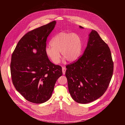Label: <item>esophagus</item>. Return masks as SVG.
<instances>
[{
  "instance_id": "obj_1",
  "label": "esophagus",
  "mask_w": 125,
  "mask_h": 125,
  "mask_svg": "<svg viewBox=\"0 0 125 125\" xmlns=\"http://www.w3.org/2000/svg\"><path fill=\"white\" fill-rule=\"evenodd\" d=\"M62 72H63V75H64V74H65V71H66V68H65V67H62Z\"/></svg>"
}]
</instances>
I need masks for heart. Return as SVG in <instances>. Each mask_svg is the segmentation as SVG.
<instances>
[{"label": "heart", "mask_w": 125, "mask_h": 125, "mask_svg": "<svg viewBox=\"0 0 125 125\" xmlns=\"http://www.w3.org/2000/svg\"><path fill=\"white\" fill-rule=\"evenodd\" d=\"M51 44L46 48V53L55 64L59 63L60 52L64 60L69 62L78 60L82 52V39L76 33L61 32L53 38Z\"/></svg>", "instance_id": "obj_1"}]
</instances>
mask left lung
<instances>
[{"label":"left lung","instance_id":"1","mask_svg":"<svg viewBox=\"0 0 125 125\" xmlns=\"http://www.w3.org/2000/svg\"><path fill=\"white\" fill-rule=\"evenodd\" d=\"M66 68L68 89L74 100L80 104L93 102L104 94L113 75L110 48L98 32L92 30L82 56Z\"/></svg>","mask_w":125,"mask_h":125}]
</instances>
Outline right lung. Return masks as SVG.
Returning a JSON list of instances; mask_svg holds the SVG:
<instances>
[{
  "label": "right lung",
  "mask_w": 125,
  "mask_h": 125,
  "mask_svg": "<svg viewBox=\"0 0 125 125\" xmlns=\"http://www.w3.org/2000/svg\"><path fill=\"white\" fill-rule=\"evenodd\" d=\"M56 23L53 21L25 34L12 55V82L16 90L31 102L48 101L62 75L61 67L49 61L45 51L47 39Z\"/></svg>",
  "instance_id": "obj_1"
}]
</instances>
